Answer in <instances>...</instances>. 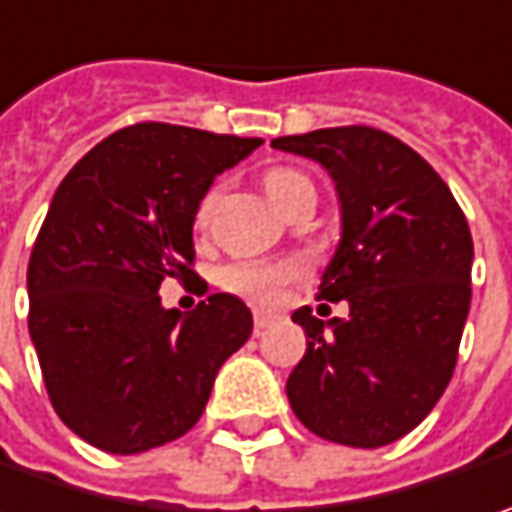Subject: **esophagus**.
<instances>
[{
  "mask_svg": "<svg viewBox=\"0 0 512 512\" xmlns=\"http://www.w3.org/2000/svg\"><path fill=\"white\" fill-rule=\"evenodd\" d=\"M275 321V315L272 312H266V309H255V329L260 332V329H266L269 323Z\"/></svg>",
  "mask_w": 512,
  "mask_h": 512,
  "instance_id": "obj_1",
  "label": "esophagus"
}]
</instances>
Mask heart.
I'll return each instance as SVG.
<instances>
[{
  "instance_id": "obj_1",
  "label": "heart",
  "mask_w": 512,
  "mask_h": 512,
  "mask_svg": "<svg viewBox=\"0 0 512 512\" xmlns=\"http://www.w3.org/2000/svg\"><path fill=\"white\" fill-rule=\"evenodd\" d=\"M303 183H309L306 174H300L295 168H272L263 180V186L269 191V197L280 203L292 189H298ZM214 206V191L203 197L200 209L194 223L197 226H206L209 212ZM303 266L298 260H234L229 266L220 269V286L232 295H240L246 300H257V303H272L278 300L286 283H292L300 278Z\"/></svg>"
}]
</instances>
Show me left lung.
<instances>
[{"instance_id":"obj_1","label":"left lung","mask_w":512,"mask_h":512,"mask_svg":"<svg viewBox=\"0 0 512 512\" xmlns=\"http://www.w3.org/2000/svg\"><path fill=\"white\" fill-rule=\"evenodd\" d=\"M321 163L341 200V243L318 298L349 315L292 321L306 355L286 381L300 424L346 447L415 430L447 389L470 312L473 237L453 191L410 145L369 125L272 140Z\"/></svg>"}]
</instances>
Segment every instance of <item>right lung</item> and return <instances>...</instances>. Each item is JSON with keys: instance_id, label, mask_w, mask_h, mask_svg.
Wrapping results in <instances>:
<instances>
[{"instance_id": "obj_1", "label": "right lung", "mask_w": 512, "mask_h": 512, "mask_svg": "<svg viewBox=\"0 0 512 512\" xmlns=\"http://www.w3.org/2000/svg\"><path fill=\"white\" fill-rule=\"evenodd\" d=\"M263 140L137 123L59 183L28 263V329L56 415L114 456L186 435L252 312L217 292L183 315L160 283L197 278L191 226L217 174Z\"/></svg>"}]
</instances>
